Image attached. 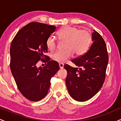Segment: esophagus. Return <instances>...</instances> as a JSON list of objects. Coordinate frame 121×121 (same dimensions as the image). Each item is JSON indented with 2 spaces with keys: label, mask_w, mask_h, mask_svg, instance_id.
<instances>
[{
  "label": "esophagus",
  "mask_w": 121,
  "mask_h": 121,
  "mask_svg": "<svg viewBox=\"0 0 121 121\" xmlns=\"http://www.w3.org/2000/svg\"><path fill=\"white\" fill-rule=\"evenodd\" d=\"M59 66H60V69H62L64 68V64L62 63H60L59 64Z\"/></svg>",
  "instance_id": "1"
}]
</instances>
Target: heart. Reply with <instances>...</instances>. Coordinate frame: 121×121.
<instances>
[{"label": "heart", "mask_w": 121, "mask_h": 121, "mask_svg": "<svg viewBox=\"0 0 121 121\" xmlns=\"http://www.w3.org/2000/svg\"><path fill=\"white\" fill-rule=\"evenodd\" d=\"M57 36L65 41L63 51H58L51 55L53 60L58 62H64L73 56H81L89 49L92 41V34L87 29L79 30L78 27L66 26L57 32ZM57 41L53 36L47 38L46 45L50 51H53L57 47Z\"/></svg>", "instance_id": "heart-1"}]
</instances>
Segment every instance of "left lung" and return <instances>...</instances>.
<instances>
[{"label": "left lung", "instance_id": "8db88e82", "mask_svg": "<svg viewBox=\"0 0 121 121\" xmlns=\"http://www.w3.org/2000/svg\"><path fill=\"white\" fill-rule=\"evenodd\" d=\"M93 43L84 55L72 61L78 68L65 64L68 72L66 85L69 93L77 101L89 100L96 94L103 85L109 56L104 39L94 30Z\"/></svg>", "mask_w": 121, "mask_h": 121}]
</instances>
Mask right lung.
Listing matches in <instances>:
<instances>
[{
    "mask_svg": "<svg viewBox=\"0 0 121 121\" xmlns=\"http://www.w3.org/2000/svg\"><path fill=\"white\" fill-rule=\"evenodd\" d=\"M56 28L55 26L32 22L19 30L11 44L12 74L20 92L31 101H40L46 96L51 79L59 70V63L49 60V57L44 55L48 52L47 38ZM40 60L46 62L43 68L37 67Z\"/></svg>",
    "mask_w": 121,
    "mask_h": 121,
    "instance_id": "right-lung-1",
    "label": "right lung"
}]
</instances>
